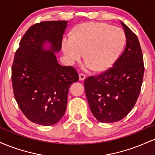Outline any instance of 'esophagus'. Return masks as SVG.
Here are the masks:
<instances>
[{"mask_svg": "<svg viewBox=\"0 0 155 155\" xmlns=\"http://www.w3.org/2000/svg\"><path fill=\"white\" fill-rule=\"evenodd\" d=\"M79 80L83 81V80H84L85 78H86V76H85V74H79Z\"/></svg>", "mask_w": 155, "mask_h": 155, "instance_id": "1", "label": "esophagus"}]
</instances>
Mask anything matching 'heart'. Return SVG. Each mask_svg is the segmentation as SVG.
<instances>
[{
    "label": "heart",
    "instance_id": "obj_1",
    "mask_svg": "<svg viewBox=\"0 0 155 155\" xmlns=\"http://www.w3.org/2000/svg\"><path fill=\"white\" fill-rule=\"evenodd\" d=\"M125 35L120 28L106 23L87 22L79 25L71 36H65L62 49L67 62L73 65L84 52L83 69L102 71L114 63L124 47Z\"/></svg>",
    "mask_w": 155,
    "mask_h": 155
}]
</instances>
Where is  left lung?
Wrapping results in <instances>:
<instances>
[{
  "label": "left lung",
  "instance_id": "1",
  "mask_svg": "<svg viewBox=\"0 0 155 155\" xmlns=\"http://www.w3.org/2000/svg\"><path fill=\"white\" fill-rule=\"evenodd\" d=\"M126 36L125 48L113 67L84 80L90 108L100 122H118L136 104L143 81L144 65L139 41L130 29L121 22Z\"/></svg>",
  "mask_w": 155,
  "mask_h": 155
}]
</instances>
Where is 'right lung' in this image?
<instances>
[{"label":"right lung","instance_id":"add662e5","mask_svg":"<svg viewBox=\"0 0 155 155\" xmlns=\"http://www.w3.org/2000/svg\"><path fill=\"white\" fill-rule=\"evenodd\" d=\"M67 21H46L31 26L19 42L12 68L14 95L19 108L31 122L56 124L65 114L71 84L79 80L72 66L58 63ZM47 43L49 49L44 48Z\"/></svg>","mask_w":155,"mask_h":155}]
</instances>
